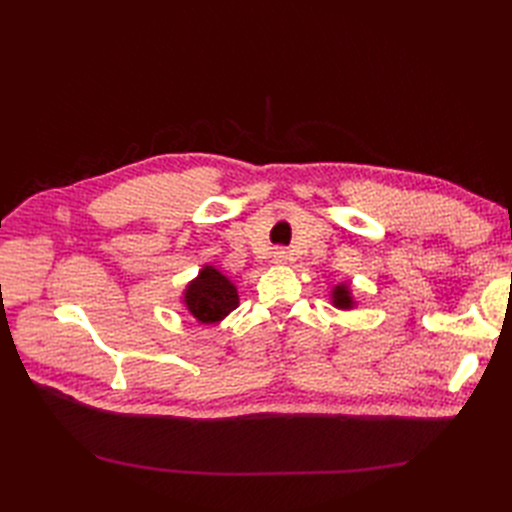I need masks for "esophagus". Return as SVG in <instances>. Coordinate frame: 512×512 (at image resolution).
I'll return each instance as SVG.
<instances>
[{
  "label": "esophagus",
  "instance_id": "34e87169",
  "mask_svg": "<svg viewBox=\"0 0 512 512\" xmlns=\"http://www.w3.org/2000/svg\"><path fill=\"white\" fill-rule=\"evenodd\" d=\"M271 258L275 265H284V262L288 260V252L284 250V247H275V250L271 252Z\"/></svg>",
  "mask_w": 512,
  "mask_h": 512
}]
</instances>
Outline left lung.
I'll use <instances>...</instances> for the list:
<instances>
[{"mask_svg":"<svg viewBox=\"0 0 512 512\" xmlns=\"http://www.w3.org/2000/svg\"><path fill=\"white\" fill-rule=\"evenodd\" d=\"M331 303L337 307V309H352L356 305L354 297H352V290H350V284H337L333 290H331Z\"/></svg>","mask_w":512,"mask_h":512,"instance_id":"1","label":"left lung"}]
</instances>
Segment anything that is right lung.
Returning a JSON list of instances; mask_svg holds the SVG:
<instances>
[{
  "mask_svg": "<svg viewBox=\"0 0 512 512\" xmlns=\"http://www.w3.org/2000/svg\"><path fill=\"white\" fill-rule=\"evenodd\" d=\"M181 301L196 322L215 324L239 307V292L220 269L205 265L185 286Z\"/></svg>",
  "mask_w": 512,
  "mask_h": 512,
  "instance_id": "1",
  "label": "right lung"
}]
</instances>
